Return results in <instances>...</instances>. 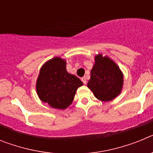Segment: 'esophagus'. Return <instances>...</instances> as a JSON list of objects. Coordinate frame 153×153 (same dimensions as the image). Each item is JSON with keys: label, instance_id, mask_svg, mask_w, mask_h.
<instances>
[{"label": "esophagus", "instance_id": "obj_1", "mask_svg": "<svg viewBox=\"0 0 153 153\" xmlns=\"http://www.w3.org/2000/svg\"><path fill=\"white\" fill-rule=\"evenodd\" d=\"M81 80H82V82H83L84 84H86V83H87V81H86V76H83V77L81 78Z\"/></svg>", "mask_w": 153, "mask_h": 153}]
</instances>
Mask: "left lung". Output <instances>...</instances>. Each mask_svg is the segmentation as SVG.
<instances>
[{
  "instance_id": "left-lung-1",
  "label": "left lung",
  "mask_w": 153,
  "mask_h": 153,
  "mask_svg": "<svg viewBox=\"0 0 153 153\" xmlns=\"http://www.w3.org/2000/svg\"><path fill=\"white\" fill-rule=\"evenodd\" d=\"M123 74L120 67L108 56L98 54L90 73L87 86L98 100H113L122 91Z\"/></svg>"
}]
</instances>
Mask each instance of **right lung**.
<instances>
[{
    "mask_svg": "<svg viewBox=\"0 0 153 153\" xmlns=\"http://www.w3.org/2000/svg\"><path fill=\"white\" fill-rule=\"evenodd\" d=\"M66 63L58 56L48 60L42 66L36 79L39 98L54 109H67L72 103L78 87L83 84L75 75L67 72Z\"/></svg>",
    "mask_w": 153,
    "mask_h": 153,
    "instance_id": "1",
    "label": "right lung"
}]
</instances>
